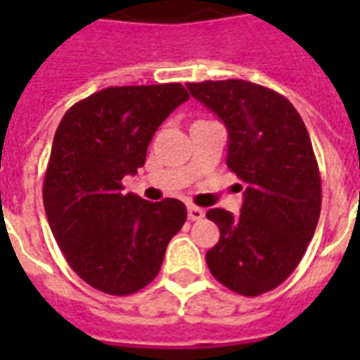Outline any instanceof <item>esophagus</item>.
Instances as JSON below:
<instances>
[{
  "mask_svg": "<svg viewBox=\"0 0 360 360\" xmlns=\"http://www.w3.org/2000/svg\"><path fill=\"white\" fill-rule=\"evenodd\" d=\"M187 210H188V219H191V221H198V219L204 218V210L202 208H198V206H195V204H191Z\"/></svg>",
  "mask_w": 360,
  "mask_h": 360,
  "instance_id": "34e87169",
  "label": "esophagus"
}]
</instances>
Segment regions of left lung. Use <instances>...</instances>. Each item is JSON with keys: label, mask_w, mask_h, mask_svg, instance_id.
Listing matches in <instances>:
<instances>
[{"label": "left lung", "mask_w": 360, "mask_h": 360, "mask_svg": "<svg viewBox=\"0 0 360 360\" xmlns=\"http://www.w3.org/2000/svg\"><path fill=\"white\" fill-rule=\"evenodd\" d=\"M188 92L227 129V167L247 185L241 214L212 208L219 241L206 252L212 276L257 297L283 283L314 235L322 183L307 127L293 103L249 81L188 82Z\"/></svg>", "instance_id": "left-lung-1"}]
</instances>
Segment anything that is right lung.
Here are the masks:
<instances>
[{"label": "right lung", "mask_w": 360, "mask_h": 360, "mask_svg": "<svg viewBox=\"0 0 360 360\" xmlns=\"http://www.w3.org/2000/svg\"><path fill=\"white\" fill-rule=\"evenodd\" d=\"M188 100L179 82L110 86L77 102L59 123L44 177V208L69 266L110 295L141 291L156 278L187 208L148 202L121 179L146 162L152 136Z\"/></svg>", "instance_id": "add662e5"}]
</instances>
